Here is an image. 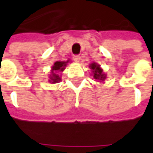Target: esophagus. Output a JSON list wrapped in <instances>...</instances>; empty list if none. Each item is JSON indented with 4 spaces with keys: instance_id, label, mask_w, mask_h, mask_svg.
<instances>
[{
    "instance_id": "esophagus-1",
    "label": "esophagus",
    "mask_w": 153,
    "mask_h": 153,
    "mask_svg": "<svg viewBox=\"0 0 153 153\" xmlns=\"http://www.w3.org/2000/svg\"><path fill=\"white\" fill-rule=\"evenodd\" d=\"M81 59V57L79 55H74L73 56V60L75 62H79Z\"/></svg>"
}]
</instances>
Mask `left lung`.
Returning <instances> with one entry per match:
<instances>
[{"label":"left lung","instance_id":"left-lung-1","mask_svg":"<svg viewBox=\"0 0 153 153\" xmlns=\"http://www.w3.org/2000/svg\"><path fill=\"white\" fill-rule=\"evenodd\" d=\"M89 68L92 70V72L94 74V78L99 81H104L106 78L105 74L103 73V70L100 68V65L97 63H92L89 65Z\"/></svg>","mask_w":153,"mask_h":153}]
</instances>
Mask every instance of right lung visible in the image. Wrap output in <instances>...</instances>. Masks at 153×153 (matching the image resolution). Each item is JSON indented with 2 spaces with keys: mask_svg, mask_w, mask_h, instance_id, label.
I'll use <instances>...</instances> for the list:
<instances>
[{
  "mask_svg": "<svg viewBox=\"0 0 153 153\" xmlns=\"http://www.w3.org/2000/svg\"><path fill=\"white\" fill-rule=\"evenodd\" d=\"M68 62H69V60H67V61H56L53 64L52 70H51L50 76H49V78H50L49 82H50L56 83L61 80V77H59V76L57 74V72L58 71H63L65 66L67 65Z\"/></svg>",
  "mask_w": 153,
  "mask_h": 153,
  "instance_id": "1",
  "label": "right lung"
}]
</instances>
